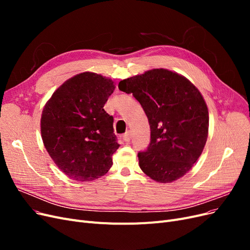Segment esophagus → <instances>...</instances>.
Listing matches in <instances>:
<instances>
[{
	"instance_id": "esophagus-1",
	"label": "esophagus",
	"mask_w": 250,
	"mask_h": 250,
	"mask_svg": "<svg viewBox=\"0 0 250 250\" xmlns=\"http://www.w3.org/2000/svg\"><path fill=\"white\" fill-rule=\"evenodd\" d=\"M122 140H123L124 142H126V143L130 142V140H131V135H130V132H126V133H124V134L122 135Z\"/></svg>"
}]
</instances>
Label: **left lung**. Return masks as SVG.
Listing matches in <instances>:
<instances>
[{
	"label": "left lung",
	"instance_id": "obj_1",
	"mask_svg": "<svg viewBox=\"0 0 250 250\" xmlns=\"http://www.w3.org/2000/svg\"><path fill=\"white\" fill-rule=\"evenodd\" d=\"M119 89L132 94L149 121L150 144L138 153L142 171L163 184L183 177L208 139V110L199 90L184 76L165 69L120 81Z\"/></svg>",
	"mask_w": 250,
	"mask_h": 250
}]
</instances>
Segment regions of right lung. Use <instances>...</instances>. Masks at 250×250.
<instances>
[{"label":"right lung","mask_w":250,"mask_h":250,"mask_svg":"<svg viewBox=\"0 0 250 250\" xmlns=\"http://www.w3.org/2000/svg\"><path fill=\"white\" fill-rule=\"evenodd\" d=\"M113 81L85 72L66 80L44 105L41 131L49 155L65 175L78 181L103 176L120 145L113 118L104 104L115 89Z\"/></svg>","instance_id":"1"}]
</instances>
